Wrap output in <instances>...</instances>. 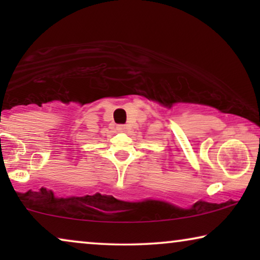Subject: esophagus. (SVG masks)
Returning <instances> with one entry per match:
<instances>
[{"mask_svg": "<svg viewBox=\"0 0 260 260\" xmlns=\"http://www.w3.org/2000/svg\"><path fill=\"white\" fill-rule=\"evenodd\" d=\"M117 130H118L119 133H124V131L126 130V126L125 125H122V124H120V125H117Z\"/></svg>", "mask_w": 260, "mask_h": 260, "instance_id": "esophagus-1", "label": "esophagus"}]
</instances>
